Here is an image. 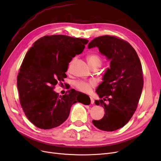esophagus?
<instances>
[{"mask_svg":"<svg viewBox=\"0 0 161 161\" xmlns=\"http://www.w3.org/2000/svg\"><path fill=\"white\" fill-rule=\"evenodd\" d=\"M90 98H91V104H94V103H95V100H94V99L92 98V97H91Z\"/></svg>","mask_w":161,"mask_h":161,"instance_id":"34e87169","label":"esophagus"}]
</instances>
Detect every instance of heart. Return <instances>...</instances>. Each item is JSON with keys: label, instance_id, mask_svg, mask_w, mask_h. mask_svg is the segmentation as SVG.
Segmentation results:
<instances>
[{"label": "heart", "instance_id": "1", "mask_svg": "<svg viewBox=\"0 0 161 161\" xmlns=\"http://www.w3.org/2000/svg\"><path fill=\"white\" fill-rule=\"evenodd\" d=\"M87 60L89 65L93 69V68H99L103 64V60L96 53H92L87 57ZM96 86V82L93 80L91 81H83L78 80L74 82V86L78 90L83 92H89L92 88Z\"/></svg>", "mask_w": 161, "mask_h": 161}]
</instances>
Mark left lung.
Here are the masks:
<instances>
[{"mask_svg": "<svg viewBox=\"0 0 161 161\" xmlns=\"http://www.w3.org/2000/svg\"><path fill=\"white\" fill-rule=\"evenodd\" d=\"M94 47L111 61L96 90L100 100L95 104L102 106L105 114L92 123L100 130L114 131L127 123L136 110L143 86L142 64L133 47L117 36L97 37L88 44L89 49Z\"/></svg>", "mask_w": 161, "mask_h": 161, "instance_id": "8db88e82", "label": "left lung"}]
</instances>
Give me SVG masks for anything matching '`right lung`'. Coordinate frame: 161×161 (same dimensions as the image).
Segmentation results:
<instances>
[{
	"label": "right lung",
	"mask_w": 161,
	"mask_h": 161,
	"mask_svg": "<svg viewBox=\"0 0 161 161\" xmlns=\"http://www.w3.org/2000/svg\"><path fill=\"white\" fill-rule=\"evenodd\" d=\"M88 42L62 35L44 36L34 43L25 55L17 86L23 110L37 127H57L67 119L74 104H90L88 95L74 89L63 96L53 90L58 81L67 77L65 72L69 63L82 53Z\"/></svg>",
	"instance_id": "right-lung-1"
}]
</instances>
